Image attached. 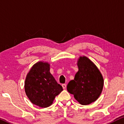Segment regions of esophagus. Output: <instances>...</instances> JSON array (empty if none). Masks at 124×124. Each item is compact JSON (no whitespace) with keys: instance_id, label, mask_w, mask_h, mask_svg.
I'll use <instances>...</instances> for the list:
<instances>
[{"instance_id":"34e87169","label":"esophagus","mask_w":124,"mask_h":124,"mask_svg":"<svg viewBox=\"0 0 124 124\" xmlns=\"http://www.w3.org/2000/svg\"><path fill=\"white\" fill-rule=\"evenodd\" d=\"M62 88H63L64 89H65V88H66V87H67V85L65 84H62Z\"/></svg>"}]
</instances>
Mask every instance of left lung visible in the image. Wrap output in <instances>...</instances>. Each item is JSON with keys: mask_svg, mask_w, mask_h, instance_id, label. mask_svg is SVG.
<instances>
[{"mask_svg": "<svg viewBox=\"0 0 124 124\" xmlns=\"http://www.w3.org/2000/svg\"><path fill=\"white\" fill-rule=\"evenodd\" d=\"M77 65L78 71L68 84L67 90L81 104L88 105L99 98L104 80L98 68L87 57H79Z\"/></svg>", "mask_w": 124, "mask_h": 124, "instance_id": "8db88e82", "label": "left lung"}]
</instances>
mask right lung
<instances>
[{
	"instance_id": "add662e5",
	"label": "right lung",
	"mask_w": 124,
	"mask_h": 124,
	"mask_svg": "<svg viewBox=\"0 0 124 124\" xmlns=\"http://www.w3.org/2000/svg\"><path fill=\"white\" fill-rule=\"evenodd\" d=\"M50 64L38 62L35 64L27 74L25 90L31 102L40 107H48L55 96L62 91L50 72Z\"/></svg>"
}]
</instances>
